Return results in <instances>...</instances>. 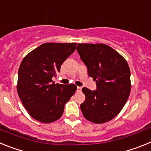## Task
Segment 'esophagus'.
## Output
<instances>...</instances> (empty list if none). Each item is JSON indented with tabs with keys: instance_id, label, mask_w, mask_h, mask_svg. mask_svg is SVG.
I'll return each instance as SVG.
<instances>
[{
	"instance_id": "obj_1",
	"label": "esophagus",
	"mask_w": 151,
	"mask_h": 151,
	"mask_svg": "<svg viewBox=\"0 0 151 151\" xmlns=\"http://www.w3.org/2000/svg\"><path fill=\"white\" fill-rule=\"evenodd\" d=\"M81 91H82V87H77V91H78V92H80Z\"/></svg>"
}]
</instances>
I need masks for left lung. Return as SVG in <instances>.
I'll return each instance as SVG.
<instances>
[{
  "mask_svg": "<svg viewBox=\"0 0 151 151\" xmlns=\"http://www.w3.org/2000/svg\"><path fill=\"white\" fill-rule=\"evenodd\" d=\"M77 51L97 90L83 88L85 100L80 105L86 119L104 123L118 115L131 91L130 69L124 57L104 44H78Z\"/></svg>",
  "mask_w": 151,
  "mask_h": 151,
  "instance_id": "obj_1",
  "label": "left lung"
}]
</instances>
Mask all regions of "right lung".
<instances>
[{"instance_id":"add662e5","label":"right lung","mask_w":151,"mask_h":151,"mask_svg":"<svg viewBox=\"0 0 151 151\" xmlns=\"http://www.w3.org/2000/svg\"><path fill=\"white\" fill-rule=\"evenodd\" d=\"M76 48V43H45L28 54L18 72L17 92L24 107L36 120L50 123L63 115L76 85L55 84L52 78Z\"/></svg>"}]
</instances>
